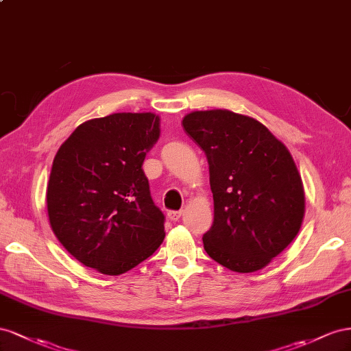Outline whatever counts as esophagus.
Returning <instances> with one entry per match:
<instances>
[{"instance_id": "esophagus-1", "label": "esophagus", "mask_w": 351, "mask_h": 351, "mask_svg": "<svg viewBox=\"0 0 351 351\" xmlns=\"http://www.w3.org/2000/svg\"><path fill=\"white\" fill-rule=\"evenodd\" d=\"M182 215H184V210H172V212L167 213V217L172 220V222H178Z\"/></svg>"}]
</instances>
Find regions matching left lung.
Wrapping results in <instances>:
<instances>
[{
    "label": "left lung",
    "instance_id": "left-lung-1",
    "mask_svg": "<svg viewBox=\"0 0 351 351\" xmlns=\"http://www.w3.org/2000/svg\"><path fill=\"white\" fill-rule=\"evenodd\" d=\"M186 135L203 149L215 220L206 253L238 274L266 267L297 237L304 188L291 153L258 120L225 108L191 112Z\"/></svg>",
    "mask_w": 351,
    "mask_h": 351
}]
</instances>
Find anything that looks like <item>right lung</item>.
Wrapping results in <instances>:
<instances>
[{"mask_svg":"<svg viewBox=\"0 0 351 351\" xmlns=\"http://www.w3.org/2000/svg\"><path fill=\"white\" fill-rule=\"evenodd\" d=\"M160 136L154 113L86 120L58 148L47 185L49 225L82 265L117 276L165 239V215L143 170Z\"/></svg>","mask_w":351,"mask_h":351,"instance_id":"obj_1","label":"right lung"}]
</instances>
